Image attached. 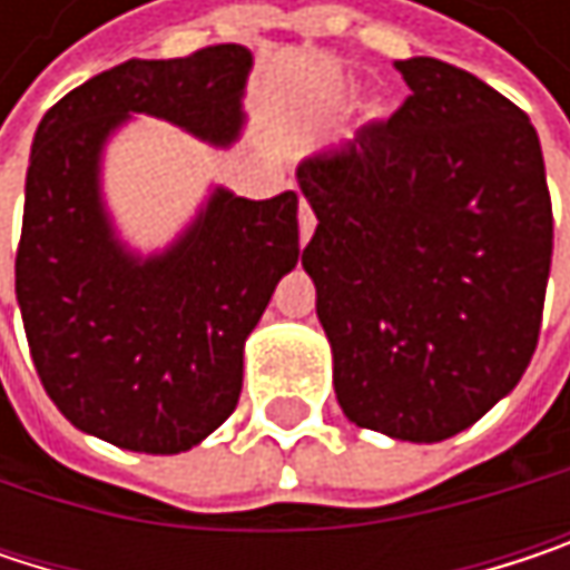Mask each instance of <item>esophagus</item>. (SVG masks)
<instances>
[{"instance_id": "esophagus-1", "label": "esophagus", "mask_w": 570, "mask_h": 570, "mask_svg": "<svg viewBox=\"0 0 570 570\" xmlns=\"http://www.w3.org/2000/svg\"><path fill=\"white\" fill-rule=\"evenodd\" d=\"M313 230H316V214H313V207L303 200V204H299V240L306 244V240L313 237Z\"/></svg>"}]
</instances>
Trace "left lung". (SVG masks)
Masks as SVG:
<instances>
[{
    "label": "left lung",
    "mask_w": 570,
    "mask_h": 570,
    "mask_svg": "<svg viewBox=\"0 0 570 570\" xmlns=\"http://www.w3.org/2000/svg\"><path fill=\"white\" fill-rule=\"evenodd\" d=\"M409 95L340 151L306 158L303 267L350 422L442 442L531 363L551 271V194L528 115L482 78L402 58Z\"/></svg>",
    "instance_id": "left-lung-1"
}]
</instances>
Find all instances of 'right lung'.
Listing matches in <instances>:
<instances>
[{
	"mask_svg": "<svg viewBox=\"0 0 570 570\" xmlns=\"http://www.w3.org/2000/svg\"><path fill=\"white\" fill-rule=\"evenodd\" d=\"M247 71L244 46L131 58L71 88L36 131L16 299L58 412L118 449L174 455L234 412L244 340L299 257V197L217 190L168 254L138 261L98 197L101 148L131 111L230 145Z\"/></svg>",
	"mask_w": 570,
	"mask_h": 570,
	"instance_id": "add662e5",
	"label": "right lung"
}]
</instances>
